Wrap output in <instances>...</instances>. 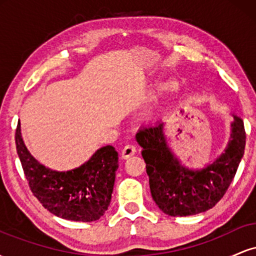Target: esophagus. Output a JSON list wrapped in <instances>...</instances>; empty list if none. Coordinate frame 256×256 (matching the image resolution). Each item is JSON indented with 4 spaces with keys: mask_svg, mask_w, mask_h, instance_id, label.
<instances>
[{
    "mask_svg": "<svg viewBox=\"0 0 256 256\" xmlns=\"http://www.w3.org/2000/svg\"><path fill=\"white\" fill-rule=\"evenodd\" d=\"M134 154H136V148H134V146L132 144L125 146L124 148H122V158H124V160H126V158H131L132 155H134Z\"/></svg>",
    "mask_w": 256,
    "mask_h": 256,
    "instance_id": "obj_1",
    "label": "esophagus"
}]
</instances>
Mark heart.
Listing matches in <instances>:
<instances>
[{"mask_svg": "<svg viewBox=\"0 0 256 256\" xmlns=\"http://www.w3.org/2000/svg\"><path fill=\"white\" fill-rule=\"evenodd\" d=\"M180 89V84H179L178 79L176 78H168L167 80L161 83L160 85H156V86L152 88L146 94V98H154V94L158 90H160L161 92L164 94H176L178 92V90Z\"/></svg>", "mask_w": 256, "mask_h": 256, "instance_id": "heart-1", "label": "heart"}]
</instances>
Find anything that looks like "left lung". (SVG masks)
<instances>
[{"label":"left lung","mask_w":256,"mask_h":256,"mask_svg":"<svg viewBox=\"0 0 256 256\" xmlns=\"http://www.w3.org/2000/svg\"><path fill=\"white\" fill-rule=\"evenodd\" d=\"M230 140L216 160L190 168L168 146L166 122L137 131L149 176L152 198L167 216H188L206 212L220 201L230 186L244 154L246 132L240 116L231 113Z\"/></svg>","instance_id":"left-lung-1"}]
</instances>
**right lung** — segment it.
Segmentation results:
<instances>
[{
  "label": "right lung",
  "mask_w": 256,
  "mask_h": 256,
  "mask_svg": "<svg viewBox=\"0 0 256 256\" xmlns=\"http://www.w3.org/2000/svg\"><path fill=\"white\" fill-rule=\"evenodd\" d=\"M16 143L31 192L46 210L72 222H95L104 216L110 204L119 167L118 152L114 146H101L76 168L56 171L32 156L22 140L20 122Z\"/></svg>",
  "instance_id": "1"
}]
</instances>
